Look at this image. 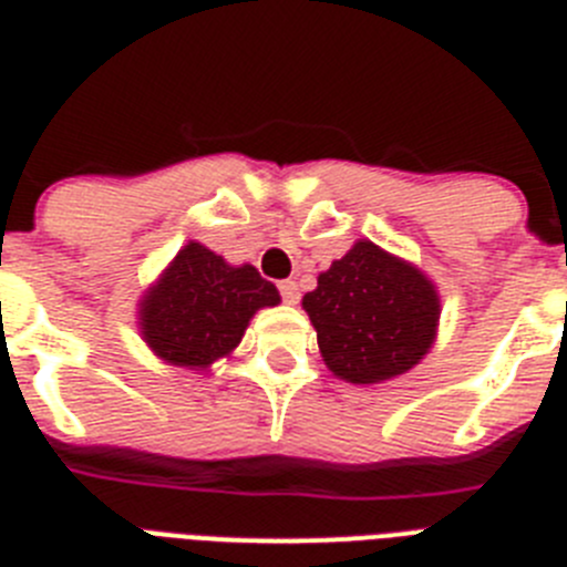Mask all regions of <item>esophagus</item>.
Segmentation results:
<instances>
[{"instance_id": "esophagus-1", "label": "esophagus", "mask_w": 567, "mask_h": 567, "mask_svg": "<svg viewBox=\"0 0 567 567\" xmlns=\"http://www.w3.org/2000/svg\"><path fill=\"white\" fill-rule=\"evenodd\" d=\"M278 289H280V298L287 300V303H292V307L298 303L300 292H298V284H295V280H280Z\"/></svg>"}]
</instances>
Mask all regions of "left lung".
Masks as SVG:
<instances>
[{
  "label": "left lung",
  "instance_id": "8db88e82",
  "mask_svg": "<svg viewBox=\"0 0 567 567\" xmlns=\"http://www.w3.org/2000/svg\"><path fill=\"white\" fill-rule=\"evenodd\" d=\"M300 307L318 332L329 372L354 385L400 378L437 340L434 280L369 238H358L343 258L332 260Z\"/></svg>",
  "mask_w": 567,
  "mask_h": 567
}]
</instances>
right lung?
Here are the masks:
<instances>
[{
    "instance_id": "1",
    "label": "right lung",
    "mask_w": 567,
    "mask_h": 567,
    "mask_svg": "<svg viewBox=\"0 0 567 567\" xmlns=\"http://www.w3.org/2000/svg\"><path fill=\"white\" fill-rule=\"evenodd\" d=\"M275 284L252 264L233 267L224 255L187 240L138 300V332L167 365L207 372L238 349L255 312L278 307Z\"/></svg>"
}]
</instances>
